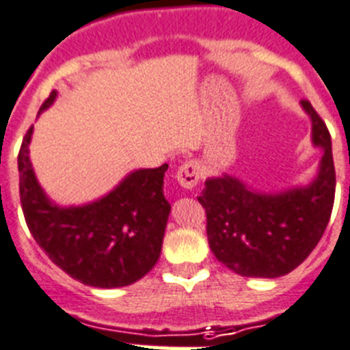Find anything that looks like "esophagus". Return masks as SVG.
<instances>
[{"instance_id": "1", "label": "esophagus", "mask_w": 350, "mask_h": 350, "mask_svg": "<svg viewBox=\"0 0 350 350\" xmlns=\"http://www.w3.org/2000/svg\"><path fill=\"white\" fill-rule=\"evenodd\" d=\"M200 180V163L198 161H186L177 170V182L184 189H193Z\"/></svg>"}]
</instances>
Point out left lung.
I'll return each mask as SVG.
<instances>
[{"mask_svg": "<svg viewBox=\"0 0 350 350\" xmlns=\"http://www.w3.org/2000/svg\"><path fill=\"white\" fill-rule=\"evenodd\" d=\"M300 107L310 116L311 144L322 152L308 184L267 193L221 173L207 178L198 196L211 250L238 275L273 279L290 273L317 247L331 218L336 187L331 135L310 102Z\"/></svg>", "mask_w": 350, "mask_h": 350, "instance_id": "8db88e82", "label": "left lung"}]
</instances>
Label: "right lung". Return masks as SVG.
Segmentation results:
<instances>
[{"label": "right lung", "mask_w": 350, "mask_h": 350, "mask_svg": "<svg viewBox=\"0 0 350 350\" xmlns=\"http://www.w3.org/2000/svg\"><path fill=\"white\" fill-rule=\"evenodd\" d=\"M57 91L42 103L50 109ZM33 126L23 139L17 168L19 195L31 236L68 275L94 288H121L155 267L172 206L159 168L132 170L107 195L82 206H59L46 195L30 161Z\"/></svg>", "instance_id": "add662e5"}]
</instances>
